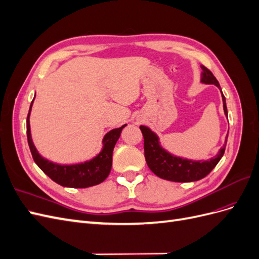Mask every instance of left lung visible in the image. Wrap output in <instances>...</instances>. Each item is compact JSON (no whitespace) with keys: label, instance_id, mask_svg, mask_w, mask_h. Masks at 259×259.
Listing matches in <instances>:
<instances>
[{"label":"left lung","instance_id":"left-lung-1","mask_svg":"<svg viewBox=\"0 0 259 259\" xmlns=\"http://www.w3.org/2000/svg\"><path fill=\"white\" fill-rule=\"evenodd\" d=\"M201 69L202 72L200 82L203 84H213L219 89L222 93L224 113L227 119H228L226 98L218 81L207 68L201 66ZM140 131H142L144 135L145 158L149 168L158 177L175 183L197 182V180H200L208 175L211 169L217 165V163L223 158L227 145V139H228V134H227L223 147L219 149L218 153L214 158L209 160H191L175 155L167 151L161 145L158 134L154 133L150 127L140 125Z\"/></svg>","mask_w":259,"mask_h":259}]
</instances>
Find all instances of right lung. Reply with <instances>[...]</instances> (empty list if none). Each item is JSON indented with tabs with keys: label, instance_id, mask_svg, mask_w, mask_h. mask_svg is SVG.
<instances>
[{
	"label": "right lung",
	"instance_id": "1",
	"mask_svg": "<svg viewBox=\"0 0 259 259\" xmlns=\"http://www.w3.org/2000/svg\"><path fill=\"white\" fill-rule=\"evenodd\" d=\"M35 98V95H34ZM33 98V100H34ZM33 100L30 105L27 117V137L31 154L36 165L48 175L55 183L68 188H89L99 185L110 174L112 166V153L114 146L120 138L122 130L127 124L121 127L109 131L103 138V147L100 151L92 159L79 163L59 164L50 161L42 156L33 144L30 128V113L32 109Z\"/></svg>",
	"mask_w": 259,
	"mask_h": 259
}]
</instances>
